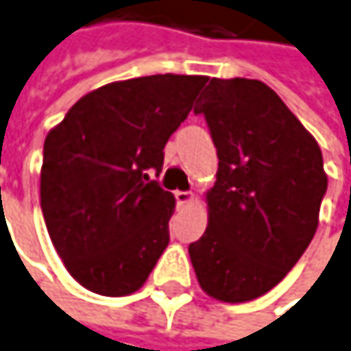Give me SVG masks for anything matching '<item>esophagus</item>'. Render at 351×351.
<instances>
[{
	"label": "esophagus",
	"instance_id": "1",
	"mask_svg": "<svg viewBox=\"0 0 351 351\" xmlns=\"http://www.w3.org/2000/svg\"><path fill=\"white\" fill-rule=\"evenodd\" d=\"M175 197L176 203H178L180 207H184V205H189V203L193 201V193H186V191H176Z\"/></svg>",
	"mask_w": 351,
	"mask_h": 351
}]
</instances>
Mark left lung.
I'll return each instance as SVG.
<instances>
[{
	"instance_id": "obj_1",
	"label": "left lung",
	"mask_w": 351,
	"mask_h": 351,
	"mask_svg": "<svg viewBox=\"0 0 351 351\" xmlns=\"http://www.w3.org/2000/svg\"><path fill=\"white\" fill-rule=\"evenodd\" d=\"M195 114L207 118L219 169L191 263L213 300L251 302L291 271L315 235L328 189L322 150L259 80L213 78Z\"/></svg>"
}]
</instances>
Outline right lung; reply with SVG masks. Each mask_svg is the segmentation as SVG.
Here are the masks:
<instances>
[{
  "label": "right lung",
  "instance_id": "right-lung-1",
  "mask_svg": "<svg viewBox=\"0 0 351 351\" xmlns=\"http://www.w3.org/2000/svg\"><path fill=\"white\" fill-rule=\"evenodd\" d=\"M207 76L156 74L82 96L44 143L40 203L49 239L82 287L122 298L141 289L169 245L175 197L165 144Z\"/></svg>",
  "mask_w": 351,
  "mask_h": 351
}]
</instances>
